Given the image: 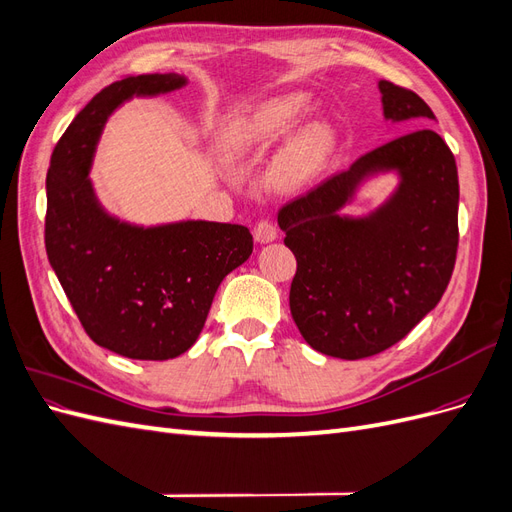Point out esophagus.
<instances>
[{
	"label": "esophagus",
	"mask_w": 512,
	"mask_h": 512,
	"mask_svg": "<svg viewBox=\"0 0 512 512\" xmlns=\"http://www.w3.org/2000/svg\"><path fill=\"white\" fill-rule=\"evenodd\" d=\"M254 239H256L258 243H262V245L275 241V239H277V226H275L271 220L258 222L256 228H254Z\"/></svg>",
	"instance_id": "esophagus-1"
}]
</instances>
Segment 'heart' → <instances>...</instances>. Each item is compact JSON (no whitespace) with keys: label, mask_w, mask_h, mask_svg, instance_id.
I'll return each mask as SVG.
<instances>
[{"label":"heart","mask_w":512,"mask_h":512,"mask_svg":"<svg viewBox=\"0 0 512 512\" xmlns=\"http://www.w3.org/2000/svg\"><path fill=\"white\" fill-rule=\"evenodd\" d=\"M309 111L303 91H288L258 104L250 113L226 123L218 136V156L226 164L260 158L280 143ZM337 147V132L329 121H312L294 134L273 158L267 183L275 192H297L314 183L327 170Z\"/></svg>","instance_id":"b5f03b06"}]
</instances>
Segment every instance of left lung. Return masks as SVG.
<instances>
[{
	"mask_svg": "<svg viewBox=\"0 0 512 512\" xmlns=\"http://www.w3.org/2000/svg\"><path fill=\"white\" fill-rule=\"evenodd\" d=\"M386 121H436L414 91L380 81ZM380 174L396 190L365 216L343 209ZM455 156L433 130H414L277 213L297 258L290 314L305 342L335 359L374 356L404 339L451 282L457 254Z\"/></svg>",
	"mask_w": 512,
	"mask_h": 512,
	"instance_id": "1",
	"label": "left lung"
}]
</instances>
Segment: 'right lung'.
<instances>
[{
  "label": "right lung",
  "mask_w": 512,
  "mask_h": 512,
  "mask_svg": "<svg viewBox=\"0 0 512 512\" xmlns=\"http://www.w3.org/2000/svg\"><path fill=\"white\" fill-rule=\"evenodd\" d=\"M188 85V76L141 74L102 89L59 138L46 175L49 262L94 342L138 361L190 350L224 277L254 250L239 224H134L108 213L89 179L102 130L121 104Z\"/></svg>",
  "instance_id": "add662e5"
}]
</instances>
